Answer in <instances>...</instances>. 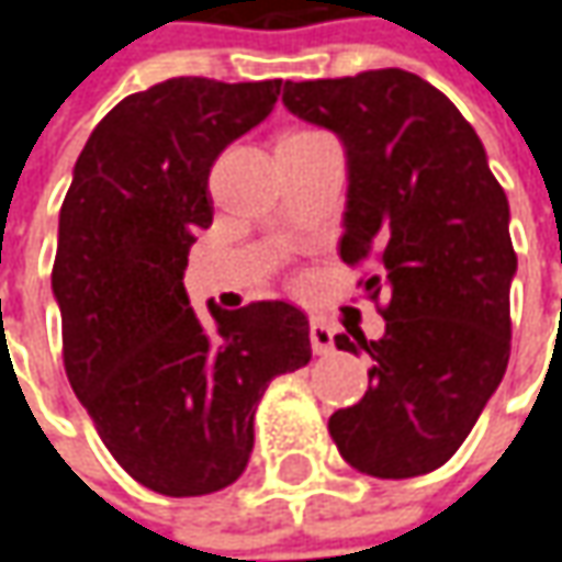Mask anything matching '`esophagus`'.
Returning <instances> with one entry per match:
<instances>
[{
  "mask_svg": "<svg viewBox=\"0 0 562 562\" xmlns=\"http://www.w3.org/2000/svg\"><path fill=\"white\" fill-rule=\"evenodd\" d=\"M308 337H312L314 356H330V352H334V330H330L324 321H312Z\"/></svg>",
  "mask_w": 562,
  "mask_h": 562,
  "instance_id": "1",
  "label": "esophagus"
}]
</instances>
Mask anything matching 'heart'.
<instances>
[{
  "label": "heart",
  "instance_id": "1",
  "mask_svg": "<svg viewBox=\"0 0 562 562\" xmlns=\"http://www.w3.org/2000/svg\"><path fill=\"white\" fill-rule=\"evenodd\" d=\"M292 133H317V130H292Z\"/></svg>",
  "mask_w": 562,
  "mask_h": 562
}]
</instances>
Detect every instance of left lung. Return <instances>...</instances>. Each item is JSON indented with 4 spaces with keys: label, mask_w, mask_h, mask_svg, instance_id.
Here are the masks:
<instances>
[{
    "label": "left lung",
    "mask_w": 562,
    "mask_h": 562,
    "mask_svg": "<svg viewBox=\"0 0 562 562\" xmlns=\"http://www.w3.org/2000/svg\"><path fill=\"white\" fill-rule=\"evenodd\" d=\"M282 104L347 146L340 260L369 267L359 285L384 317L381 340L359 327L334 337L372 369L366 397L327 429L369 477L429 474L468 439L509 366L518 257L506 190L474 126L413 72L285 82Z\"/></svg>",
    "instance_id": "8db88e82"
}]
</instances>
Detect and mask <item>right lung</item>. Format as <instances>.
Returning a JSON list of instances; mask_svg holds the SVG:
<instances>
[{"mask_svg":"<svg viewBox=\"0 0 562 562\" xmlns=\"http://www.w3.org/2000/svg\"><path fill=\"white\" fill-rule=\"evenodd\" d=\"M280 88L181 76L123 98L88 136L59 210L66 379L116 464L161 496L241 477L267 384L312 362L295 305L200 317L183 292L193 235L213 225L210 168Z\"/></svg>","mask_w":562,"mask_h":562,"instance_id":"right-lung-1","label":"right lung"}]
</instances>
